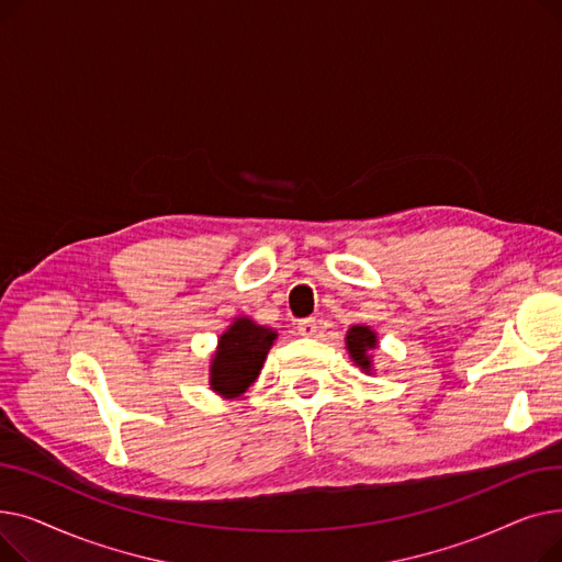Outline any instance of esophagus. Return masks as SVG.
Wrapping results in <instances>:
<instances>
[{
	"label": "esophagus",
	"mask_w": 562,
	"mask_h": 562,
	"mask_svg": "<svg viewBox=\"0 0 562 562\" xmlns=\"http://www.w3.org/2000/svg\"><path fill=\"white\" fill-rule=\"evenodd\" d=\"M296 330H299L301 337H314L316 330H318V326H316L314 318H303V321L296 323Z\"/></svg>",
	"instance_id": "1"
}]
</instances>
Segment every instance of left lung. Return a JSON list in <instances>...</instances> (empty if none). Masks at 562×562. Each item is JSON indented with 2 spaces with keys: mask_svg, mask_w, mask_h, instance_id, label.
Masks as SVG:
<instances>
[{
  "mask_svg": "<svg viewBox=\"0 0 562 562\" xmlns=\"http://www.w3.org/2000/svg\"><path fill=\"white\" fill-rule=\"evenodd\" d=\"M346 346H348V350H350V358L356 360V364H360L362 369H369L371 362H369L367 350L375 346V335H373L369 328H364V326H352V328L348 330Z\"/></svg>",
  "mask_w": 562,
  "mask_h": 562,
  "instance_id": "left-lung-1",
  "label": "left lung"
}]
</instances>
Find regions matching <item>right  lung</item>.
Here are the masks:
<instances>
[{"instance_id": "add662e5", "label": "right lung", "mask_w": 562, "mask_h": 562, "mask_svg": "<svg viewBox=\"0 0 562 562\" xmlns=\"http://www.w3.org/2000/svg\"><path fill=\"white\" fill-rule=\"evenodd\" d=\"M273 339V330L255 326L250 318L234 321V326L221 335L218 352L212 360L214 392L223 396L244 394L259 375Z\"/></svg>"}]
</instances>
